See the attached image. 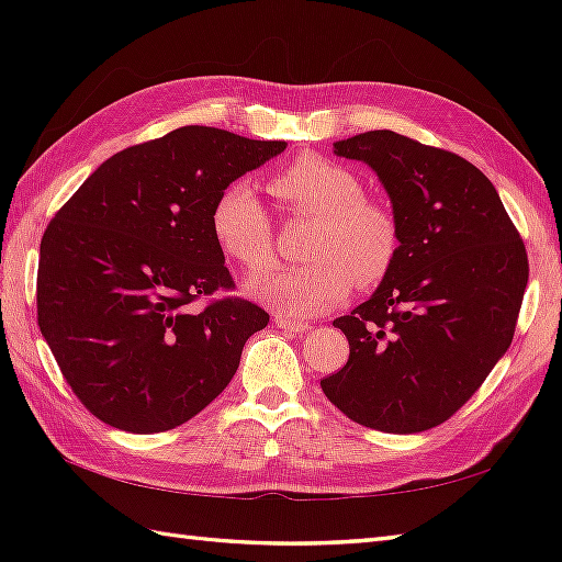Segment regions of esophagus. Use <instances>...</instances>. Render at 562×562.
<instances>
[{"label": "esophagus", "instance_id": "obj_1", "mask_svg": "<svg viewBox=\"0 0 562 562\" xmlns=\"http://www.w3.org/2000/svg\"><path fill=\"white\" fill-rule=\"evenodd\" d=\"M274 326L282 328V330H290V333L312 330V324H308V321H296V318H290V316H274Z\"/></svg>", "mask_w": 562, "mask_h": 562}]
</instances>
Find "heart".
Returning <instances> with one entry per match:
<instances>
[{
	"instance_id": "heart-1",
	"label": "heart",
	"mask_w": 562,
	"mask_h": 562,
	"mask_svg": "<svg viewBox=\"0 0 562 562\" xmlns=\"http://www.w3.org/2000/svg\"><path fill=\"white\" fill-rule=\"evenodd\" d=\"M270 190L292 212L314 220L302 266L256 274L246 292L288 316H314L340 304L352 282L372 288L398 254V222L384 202L364 198V183L345 166L300 157L270 178ZM212 236L226 258L246 270L272 260V224L246 183L226 186L212 207Z\"/></svg>"
}]
</instances>
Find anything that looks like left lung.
I'll return each mask as SVG.
<instances>
[{"label":"left lung","mask_w":562,"mask_h":562,"mask_svg":"<svg viewBox=\"0 0 562 562\" xmlns=\"http://www.w3.org/2000/svg\"><path fill=\"white\" fill-rule=\"evenodd\" d=\"M372 169L398 222V254L374 294L333 321L350 360L321 381L333 405L379 432L445 423L515 336L527 248L485 173L391 130L333 142Z\"/></svg>","instance_id":"left-lung-1"}]
</instances>
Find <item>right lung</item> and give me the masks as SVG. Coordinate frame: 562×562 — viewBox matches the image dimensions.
I'll return each mask as SVG.
<instances>
[{
  "instance_id": "1",
  "label": "right lung",
  "mask_w": 562,
  "mask_h": 562,
  "mask_svg": "<svg viewBox=\"0 0 562 562\" xmlns=\"http://www.w3.org/2000/svg\"><path fill=\"white\" fill-rule=\"evenodd\" d=\"M288 149L188 125L103 161L41 241L38 326L67 384L105 425L166 432L229 384L270 316L232 288L212 207L236 178Z\"/></svg>"
}]
</instances>
